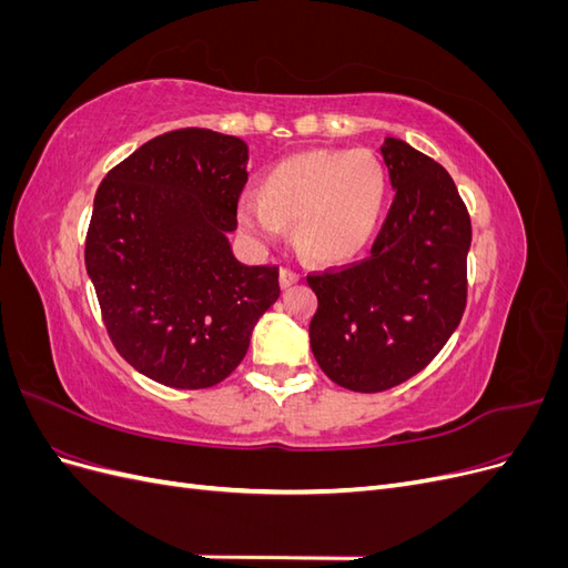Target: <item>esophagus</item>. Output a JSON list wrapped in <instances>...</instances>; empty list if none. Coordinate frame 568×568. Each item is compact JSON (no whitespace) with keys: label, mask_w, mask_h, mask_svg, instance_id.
I'll list each match as a JSON object with an SVG mask.
<instances>
[{"label":"esophagus","mask_w":568,"mask_h":568,"mask_svg":"<svg viewBox=\"0 0 568 568\" xmlns=\"http://www.w3.org/2000/svg\"><path fill=\"white\" fill-rule=\"evenodd\" d=\"M280 282H282V288L294 286V284H298V282H301V272H296V270H288V267H282V272H280Z\"/></svg>","instance_id":"obj_1"}]
</instances>
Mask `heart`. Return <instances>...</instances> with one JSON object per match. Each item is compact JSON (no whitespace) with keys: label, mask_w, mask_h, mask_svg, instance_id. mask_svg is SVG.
Segmentation results:
<instances>
[{"label":"heart","mask_w":568,"mask_h":568,"mask_svg":"<svg viewBox=\"0 0 568 568\" xmlns=\"http://www.w3.org/2000/svg\"><path fill=\"white\" fill-rule=\"evenodd\" d=\"M386 170L367 149H317L272 165L263 194L239 201V225L253 242H274L296 220L298 246L320 263H343L379 227Z\"/></svg>","instance_id":"heart-1"}]
</instances>
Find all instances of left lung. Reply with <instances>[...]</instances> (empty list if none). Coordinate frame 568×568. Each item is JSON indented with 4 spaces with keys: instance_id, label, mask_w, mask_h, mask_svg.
I'll list each match as a JSON object with an SVG mask.
<instances>
[{
    "instance_id": "8db88e82",
    "label": "left lung",
    "mask_w": 568,
    "mask_h": 568,
    "mask_svg": "<svg viewBox=\"0 0 568 568\" xmlns=\"http://www.w3.org/2000/svg\"><path fill=\"white\" fill-rule=\"evenodd\" d=\"M382 153L395 196L369 255L307 274L317 294L313 355L332 382L357 393L422 372L467 307L471 220L453 178L395 136Z\"/></svg>"
}]
</instances>
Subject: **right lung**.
Wrapping results in <instances>:
<instances>
[{"label": "right lung", "mask_w": 568, "mask_h": 568, "mask_svg": "<svg viewBox=\"0 0 568 568\" xmlns=\"http://www.w3.org/2000/svg\"><path fill=\"white\" fill-rule=\"evenodd\" d=\"M248 146L184 128L118 163L94 196L84 265L115 351L170 388H209L242 363L280 298L277 265L239 263L227 234Z\"/></svg>", "instance_id": "right-lung-1"}]
</instances>
